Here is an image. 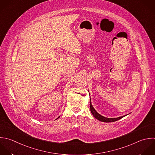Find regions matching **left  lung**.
<instances>
[{"label": "left lung", "mask_w": 155, "mask_h": 155, "mask_svg": "<svg viewBox=\"0 0 155 155\" xmlns=\"http://www.w3.org/2000/svg\"><path fill=\"white\" fill-rule=\"evenodd\" d=\"M90 109H91V112L92 114L93 115V116H94L96 119H97L98 120H99V121H100L104 122V123L115 122V121H118V120L121 119L122 118L124 117L125 116H126V115H124V116H123V117H120L114 118H109L104 117L101 115L100 114H99L95 110V109L94 108L93 106L92 105L91 100V102H90Z\"/></svg>", "instance_id": "obj_1"}]
</instances>
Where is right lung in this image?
Returning <instances> with one entry per match:
<instances>
[{"instance_id": "right-lung-1", "label": "right lung", "mask_w": 155, "mask_h": 155, "mask_svg": "<svg viewBox=\"0 0 155 155\" xmlns=\"http://www.w3.org/2000/svg\"><path fill=\"white\" fill-rule=\"evenodd\" d=\"M58 118H60V117H58ZM58 118H57V119H58ZM57 119H56V120H57Z\"/></svg>"}]
</instances>
